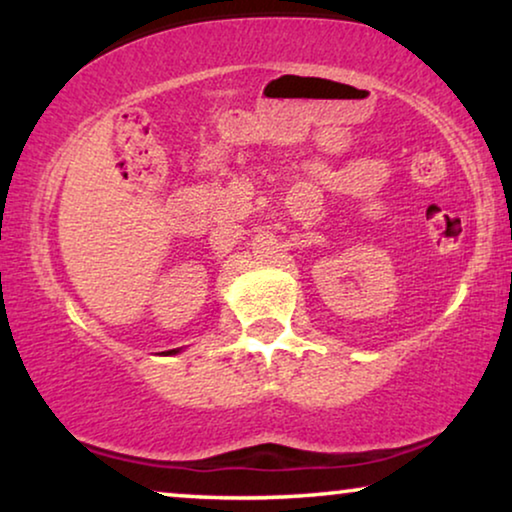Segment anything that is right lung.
<instances>
[{
  "instance_id": "obj_1",
  "label": "right lung",
  "mask_w": 512,
  "mask_h": 512,
  "mask_svg": "<svg viewBox=\"0 0 512 512\" xmlns=\"http://www.w3.org/2000/svg\"><path fill=\"white\" fill-rule=\"evenodd\" d=\"M179 352V349H170V352H167V354H177Z\"/></svg>"
}]
</instances>
